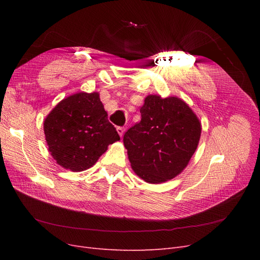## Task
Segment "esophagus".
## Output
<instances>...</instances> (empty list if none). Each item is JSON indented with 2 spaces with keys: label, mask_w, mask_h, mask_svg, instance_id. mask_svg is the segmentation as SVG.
Here are the masks:
<instances>
[{
  "label": "esophagus",
  "mask_w": 260,
  "mask_h": 260,
  "mask_svg": "<svg viewBox=\"0 0 260 260\" xmlns=\"http://www.w3.org/2000/svg\"><path fill=\"white\" fill-rule=\"evenodd\" d=\"M117 132H118V135L120 136V138H122L123 133H124V128H122V127H118V128H117Z\"/></svg>",
  "instance_id": "1"
}]
</instances>
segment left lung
Listing matches in <instances>:
<instances>
[{
  "label": "left lung",
  "instance_id": "1",
  "mask_svg": "<svg viewBox=\"0 0 260 260\" xmlns=\"http://www.w3.org/2000/svg\"><path fill=\"white\" fill-rule=\"evenodd\" d=\"M141 120L123 136L133 171L145 182L174 179L198 148L202 125L183 100L151 94L140 108Z\"/></svg>",
  "mask_w": 260,
  "mask_h": 260
}]
</instances>
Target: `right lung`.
I'll use <instances>...</instances> for the list:
<instances>
[{"label":"right lung","mask_w":260,"mask_h":260,"mask_svg":"<svg viewBox=\"0 0 260 260\" xmlns=\"http://www.w3.org/2000/svg\"><path fill=\"white\" fill-rule=\"evenodd\" d=\"M43 129L53 158L75 172L91 168L109 144L120 140L99 92H80L61 100L45 117Z\"/></svg>","instance_id":"add662e5"}]
</instances>
